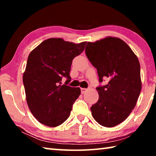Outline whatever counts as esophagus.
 <instances>
[{
  "mask_svg": "<svg viewBox=\"0 0 156 156\" xmlns=\"http://www.w3.org/2000/svg\"><path fill=\"white\" fill-rule=\"evenodd\" d=\"M80 89H81V93L82 94H84V92H85L87 90V89H86V88H81Z\"/></svg>",
  "mask_w": 156,
  "mask_h": 156,
  "instance_id": "obj_1",
  "label": "esophagus"
}]
</instances>
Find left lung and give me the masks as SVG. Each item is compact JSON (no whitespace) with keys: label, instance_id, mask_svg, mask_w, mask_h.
Here are the masks:
<instances>
[{"label":"left lung","instance_id":"8db88e82","mask_svg":"<svg viewBox=\"0 0 156 156\" xmlns=\"http://www.w3.org/2000/svg\"><path fill=\"white\" fill-rule=\"evenodd\" d=\"M85 54L97 69L100 83L108 80L106 85L96 88L99 99L91 107V115L100 125L113 127L128 117L140 94L138 57L125 41L112 36L88 42Z\"/></svg>","mask_w":156,"mask_h":156}]
</instances>
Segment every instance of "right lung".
Instances as JSON below:
<instances>
[{"instance_id":"obj_1","label":"right lung","mask_w":156,"mask_h":156,"mask_svg":"<svg viewBox=\"0 0 156 156\" xmlns=\"http://www.w3.org/2000/svg\"><path fill=\"white\" fill-rule=\"evenodd\" d=\"M86 43L51 38L29 55L23 77L26 100L31 113L43 125L55 127L70 115L73 102L80 94L79 87L67 85L71 79V65ZM63 77L68 79L65 85L62 84Z\"/></svg>"}]
</instances>
